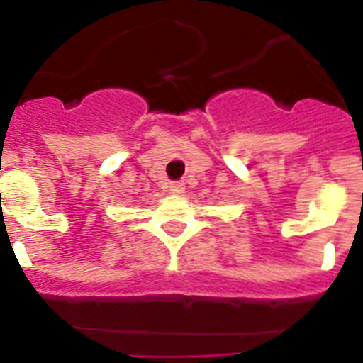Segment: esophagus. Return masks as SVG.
<instances>
[{
  "mask_svg": "<svg viewBox=\"0 0 363 363\" xmlns=\"http://www.w3.org/2000/svg\"><path fill=\"white\" fill-rule=\"evenodd\" d=\"M184 189V184H179V182H169V184H167V191L172 192V194H182Z\"/></svg>",
  "mask_w": 363,
  "mask_h": 363,
  "instance_id": "1",
  "label": "esophagus"
}]
</instances>
